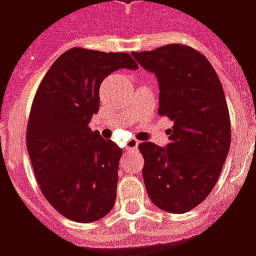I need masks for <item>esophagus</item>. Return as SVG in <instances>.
Returning <instances> with one entry per match:
<instances>
[{
  "label": "esophagus",
  "instance_id": "obj_1",
  "mask_svg": "<svg viewBox=\"0 0 256 256\" xmlns=\"http://www.w3.org/2000/svg\"><path fill=\"white\" fill-rule=\"evenodd\" d=\"M140 141H137V140H128V144H126V150H136L137 146H138Z\"/></svg>",
  "mask_w": 256,
  "mask_h": 256
}]
</instances>
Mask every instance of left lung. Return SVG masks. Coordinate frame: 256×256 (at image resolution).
<instances>
[{"mask_svg": "<svg viewBox=\"0 0 256 256\" xmlns=\"http://www.w3.org/2000/svg\"><path fill=\"white\" fill-rule=\"evenodd\" d=\"M133 58L159 82L160 116L174 122L170 142H141L146 193L156 207L182 214L207 198L230 148V119L224 88L202 53L166 45Z\"/></svg>", "mask_w": 256, "mask_h": 256, "instance_id": "obj_1", "label": "left lung"}]
</instances>
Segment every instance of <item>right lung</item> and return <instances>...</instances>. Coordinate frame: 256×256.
<instances>
[{"label":"right lung","instance_id":"1","mask_svg":"<svg viewBox=\"0 0 256 256\" xmlns=\"http://www.w3.org/2000/svg\"><path fill=\"white\" fill-rule=\"evenodd\" d=\"M137 70L128 53L72 48L48 70L31 106L27 150L44 196L75 222L106 216L116 198L122 150L92 132L101 82L120 70Z\"/></svg>","mask_w":256,"mask_h":256}]
</instances>
